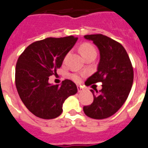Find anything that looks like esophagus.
<instances>
[{"label":"esophagus","mask_w":148,"mask_h":148,"mask_svg":"<svg viewBox=\"0 0 148 148\" xmlns=\"http://www.w3.org/2000/svg\"><path fill=\"white\" fill-rule=\"evenodd\" d=\"M77 89H78V92H82V86L78 85V86H77Z\"/></svg>","instance_id":"obj_1"}]
</instances>
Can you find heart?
I'll return each instance as SVG.
<instances>
[{"mask_svg":"<svg viewBox=\"0 0 148 148\" xmlns=\"http://www.w3.org/2000/svg\"><path fill=\"white\" fill-rule=\"evenodd\" d=\"M79 52H80L82 57L84 58H87V57L91 56H96V50H95V48L94 47L92 44L87 42L83 43V44H81L80 47H79ZM71 78L72 79L75 81V82L79 81V76H78V75H75V74L72 75Z\"/></svg>","mask_w":148,"mask_h":148,"instance_id":"b5f03b06","label":"heart"}]
</instances>
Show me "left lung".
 <instances>
[{"label":"left lung","instance_id":"obj_1","mask_svg":"<svg viewBox=\"0 0 148 148\" xmlns=\"http://www.w3.org/2000/svg\"><path fill=\"white\" fill-rule=\"evenodd\" d=\"M84 38L92 40L100 52L97 72L85 84L101 82L102 89L90 90L93 102L83 110L90 118L104 119L115 114L127 99L133 85V66L124 47L113 39L101 34L84 35Z\"/></svg>","mask_w":148,"mask_h":148}]
</instances>
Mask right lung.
Listing matches in <instances>:
<instances>
[{"label":"right lung","instance_id":"obj_1","mask_svg":"<svg viewBox=\"0 0 148 148\" xmlns=\"http://www.w3.org/2000/svg\"><path fill=\"white\" fill-rule=\"evenodd\" d=\"M78 38H47L29 45L21 53L15 68V85L18 95L29 110L38 118L52 119L62 113V106L69 96L77 92L72 81H63L61 85L49 83L56 75L66 55Z\"/></svg>","mask_w":148,"mask_h":148}]
</instances>
